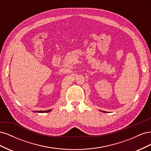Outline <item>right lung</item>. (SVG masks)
Segmentation results:
<instances>
[{
  "instance_id": "obj_1",
  "label": "right lung",
  "mask_w": 151,
  "mask_h": 151,
  "mask_svg": "<svg viewBox=\"0 0 151 151\" xmlns=\"http://www.w3.org/2000/svg\"><path fill=\"white\" fill-rule=\"evenodd\" d=\"M51 110H52V109H49V110H47V111H35V112H37V113H47V112H50Z\"/></svg>"
}]
</instances>
